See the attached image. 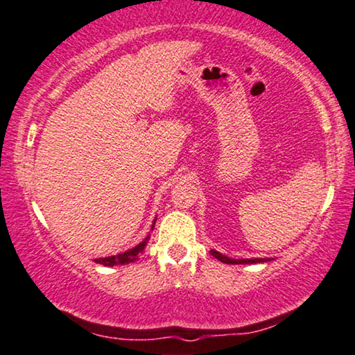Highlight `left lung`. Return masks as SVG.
<instances>
[{"mask_svg":"<svg viewBox=\"0 0 355 355\" xmlns=\"http://www.w3.org/2000/svg\"><path fill=\"white\" fill-rule=\"evenodd\" d=\"M211 254L214 258L219 259L222 263H227V264H252V263H264L268 261V258H254V259H232V258H227L225 254H222L219 252H216V250H211Z\"/></svg>","mask_w":355,"mask_h":355,"instance_id":"obj_1","label":"left lung"}]
</instances>
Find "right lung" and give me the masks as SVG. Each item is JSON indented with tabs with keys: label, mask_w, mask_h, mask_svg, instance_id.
<instances>
[{
	"label": "right lung",
	"mask_w": 355,
	"mask_h": 355,
	"mask_svg": "<svg viewBox=\"0 0 355 355\" xmlns=\"http://www.w3.org/2000/svg\"><path fill=\"white\" fill-rule=\"evenodd\" d=\"M154 224H155V220H154ZM153 227H154V225H153ZM148 240H149V237H146L144 242H141L139 245H136L135 248H131V250H128V252H125V253L115 254V257L97 258L96 263H101V264H103V266H116V264H128V263H133V261H136V259H138L139 253L144 250L146 243H148Z\"/></svg>",
	"instance_id": "1"
}]
</instances>
